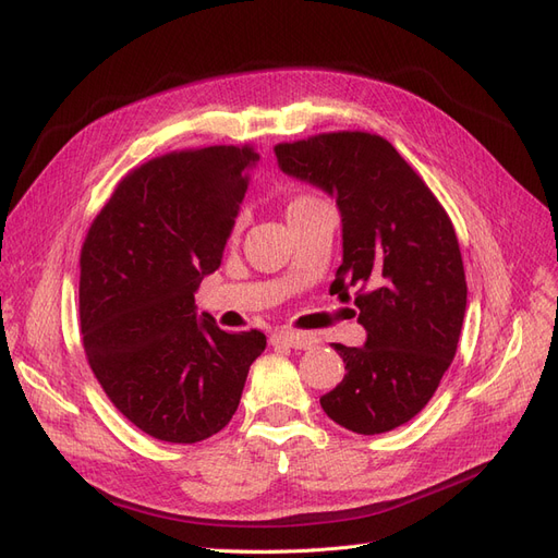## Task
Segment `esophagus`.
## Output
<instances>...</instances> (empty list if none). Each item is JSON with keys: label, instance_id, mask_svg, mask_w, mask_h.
<instances>
[{"label": "esophagus", "instance_id": "34e87169", "mask_svg": "<svg viewBox=\"0 0 558 558\" xmlns=\"http://www.w3.org/2000/svg\"><path fill=\"white\" fill-rule=\"evenodd\" d=\"M269 342L272 344H286V347H293V349H310L316 337L307 335V332H298V330H277L269 335Z\"/></svg>", "mask_w": 558, "mask_h": 558}]
</instances>
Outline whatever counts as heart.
Wrapping results in <instances>:
<instances>
[{
    "mask_svg": "<svg viewBox=\"0 0 558 558\" xmlns=\"http://www.w3.org/2000/svg\"><path fill=\"white\" fill-rule=\"evenodd\" d=\"M318 197H314V195H307V193H302V195H295L291 202H289V214H295V211H300V209H305V207H310L312 202H316Z\"/></svg>",
    "mask_w": 558,
    "mask_h": 558,
    "instance_id": "obj_1",
    "label": "heart"
}]
</instances>
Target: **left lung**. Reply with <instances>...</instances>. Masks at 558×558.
Returning <instances> with one entry per match:
<instances>
[{
    "mask_svg": "<svg viewBox=\"0 0 558 558\" xmlns=\"http://www.w3.org/2000/svg\"><path fill=\"white\" fill-rule=\"evenodd\" d=\"M281 172L335 195L344 258L330 295L359 307L363 347L332 344L347 375L320 408L353 433L377 435L426 408L459 347L465 272L440 199L391 142L361 130L275 146Z\"/></svg>",
    "mask_w": 558,
    "mask_h": 558,
    "instance_id": "1",
    "label": "left lung"
}]
</instances>
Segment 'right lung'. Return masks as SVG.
Masks as SVG:
<instances>
[{
	"label": "right lung",
	"mask_w": 558,
	"mask_h": 558,
	"mask_svg": "<svg viewBox=\"0 0 558 558\" xmlns=\"http://www.w3.org/2000/svg\"><path fill=\"white\" fill-rule=\"evenodd\" d=\"M258 160L251 144L148 160L116 185L83 240L86 359L113 408L156 440L193 445L226 428L265 351L260 330L226 332L195 314Z\"/></svg>",
	"instance_id": "1"
}]
</instances>
